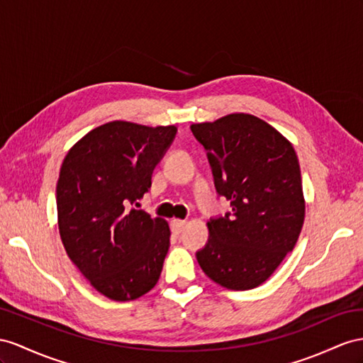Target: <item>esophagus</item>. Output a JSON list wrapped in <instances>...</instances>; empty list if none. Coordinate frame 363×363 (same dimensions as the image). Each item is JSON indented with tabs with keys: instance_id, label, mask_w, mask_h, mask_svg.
Wrapping results in <instances>:
<instances>
[{
	"instance_id": "34e87169",
	"label": "esophagus",
	"mask_w": 363,
	"mask_h": 363,
	"mask_svg": "<svg viewBox=\"0 0 363 363\" xmlns=\"http://www.w3.org/2000/svg\"><path fill=\"white\" fill-rule=\"evenodd\" d=\"M185 227V220H181V219H173L170 222V228L174 235H181V231L184 230Z\"/></svg>"
}]
</instances>
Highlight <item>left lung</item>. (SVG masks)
<instances>
[{"label": "left lung", "instance_id": "left-lung-1", "mask_svg": "<svg viewBox=\"0 0 363 363\" xmlns=\"http://www.w3.org/2000/svg\"><path fill=\"white\" fill-rule=\"evenodd\" d=\"M207 150L219 196L231 213L211 218L196 259L211 281L244 291L264 284L293 252L305 218L301 167L293 145L248 113L190 125Z\"/></svg>", "mask_w": 363, "mask_h": 363}]
</instances>
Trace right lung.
<instances>
[{
    "mask_svg": "<svg viewBox=\"0 0 363 363\" xmlns=\"http://www.w3.org/2000/svg\"><path fill=\"white\" fill-rule=\"evenodd\" d=\"M174 125L111 121L73 145L57 184L58 227L70 261L111 301H135L156 285L170 247L161 218L136 210Z\"/></svg>",
    "mask_w": 363,
    "mask_h": 363,
    "instance_id": "obj_1",
    "label": "right lung"
}]
</instances>
